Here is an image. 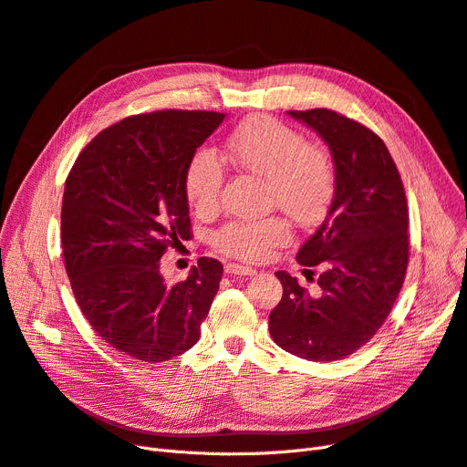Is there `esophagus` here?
I'll return each instance as SVG.
<instances>
[{
    "label": "esophagus",
    "mask_w": 467,
    "mask_h": 467,
    "mask_svg": "<svg viewBox=\"0 0 467 467\" xmlns=\"http://www.w3.org/2000/svg\"><path fill=\"white\" fill-rule=\"evenodd\" d=\"M225 271L229 275H238V276H254L257 271L252 267H244V265H238V263H227Z\"/></svg>",
    "instance_id": "34e87169"
}]
</instances>
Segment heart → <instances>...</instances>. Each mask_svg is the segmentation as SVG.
<instances>
[{"instance_id": "obj_1", "label": "heart", "mask_w": 467, "mask_h": 467, "mask_svg": "<svg viewBox=\"0 0 467 467\" xmlns=\"http://www.w3.org/2000/svg\"><path fill=\"white\" fill-rule=\"evenodd\" d=\"M227 152L242 170L265 177V196L301 225L327 213L336 192V170L327 149L306 143L297 130L271 116L248 118L229 135ZM225 185V164L212 149H198L185 170V196L196 213H212ZM290 238L280 217L234 219L217 229L212 244L221 254L257 261Z\"/></svg>"}]
</instances>
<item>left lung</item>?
<instances>
[{
  "mask_svg": "<svg viewBox=\"0 0 467 467\" xmlns=\"http://www.w3.org/2000/svg\"><path fill=\"white\" fill-rule=\"evenodd\" d=\"M288 114L328 145L336 192L322 225L297 252L299 265H320L318 290L309 294L288 273H275L282 299L269 315V332L284 351L332 362L367 346L399 297L409 267L407 194L372 130L328 109Z\"/></svg>",
  "mask_w": 467,
  "mask_h": 467,
  "instance_id": "8db88e82",
  "label": "left lung"
}]
</instances>
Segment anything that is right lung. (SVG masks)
I'll list each match as a JSON object with an SVG mask.
<instances>
[{"instance_id":"obj_1","label":"right lung","mask_w":467,"mask_h":467,"mask_svg":"<svg viewBox=\"0 0 467 467\" xmlns=\"http://www.w3.org/2000/svg\"><path fill=\"white\" fill-rule=\"evenodd\" d=\"M223 118L128 116L95 135L67 177L60 242L74 297L97 336L137 360L189 351L219 290L217 259L200 257L177 284H166L160 259L192 236L185 170Z\"/></svg>"}]
</instances>
